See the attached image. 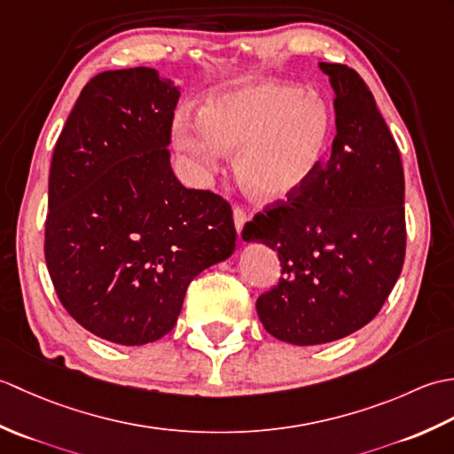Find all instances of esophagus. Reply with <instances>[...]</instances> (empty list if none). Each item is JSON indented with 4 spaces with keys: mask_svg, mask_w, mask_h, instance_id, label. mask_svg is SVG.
<instances>
[{
    "mask_svg": "<svg viewBox=\"0 0 454 454\" xmlns=\"http://www.w3.org/2000/svg\"><path fill=\"white\" fill-rule=\"evenodd\" d=\"M246 220H247L246 212H244L242 208H239V207H236V208H234V226H236V232H238V234H242Z\"/></svg>",
    "mask_w": 454,
    "mask_h": 454,
    "instance_id": "34e87169",
    "label": "esophagus"
}]
</instances>
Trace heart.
Listing matches in <instances>:
<instances>
[{
	"mask_svg": "<svg viewBox=\"0 0 454 454\" xmlns=\"http://www.w3.org/2000/svg\"><path fill=\"white\" fill-rule=\"evenodd\" d=\"M330 107L291 82L263 80L218 91L200 121L179 122L173 140L202 171L236 153V177L249 197L277 202L293 197L322 166L332 144Z\"/></svg>",
	"mask_w": 454,
	"mask_h": 454,
	"instance_id": "b5f03b06",
	"label": "heart"
}]
</instances>
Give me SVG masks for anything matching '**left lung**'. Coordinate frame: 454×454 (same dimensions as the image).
<instances>
[{"instance_id": "8db88e82", "label": "left lung", "mask_w": 454, "mask_h": 454, "mask_svg": "<svg viewBox=\"0 0 454 454\" xmlns=\"http://www.w3.org/2000/svg\"><path fill=\"white\" fill-rule=\"evenodd\" d=\"M335 93L332 156L252 222L244 242L277 252L283 277L257 298L265 330L293 345L349 335L380 312L406 255L403 168L371 90L353 67L320 62Z\"/></svg>"}]
</instances>
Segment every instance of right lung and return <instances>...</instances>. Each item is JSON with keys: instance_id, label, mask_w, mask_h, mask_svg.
<instances>
[{"instance_id": "add662e5", "label": "right lung", "mask_w": 454, "mask_h": 454, "mask_svg": "<svg viewBox=\"0 0 454 454\" xmlns=\"http://www.w3.org/2000/svg\"><path fill=\"white\" fill-rule=\"evenodd\" d=\"M179 90L153 67L85 85L56 142L44 257L75 322L119 345L173 330L189 283L234 254L232 208L169 163Z\"/></svg>"}]
</instances>
